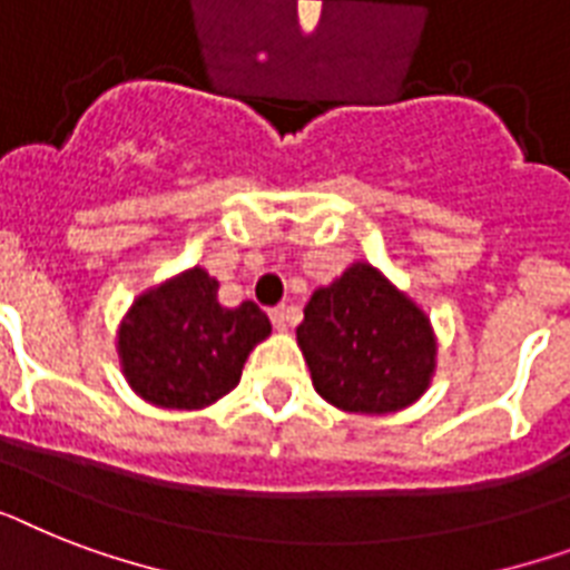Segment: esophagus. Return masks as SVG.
I'll list each match as a JSON object with an SVG mask.
<instances>
[{
  "instance_id": "esophagus-1",
  "label": "esophagus",
  "mask_w": 570,
  "mask_h": 570,
  "mask_svg": "<svg viewBox=\"0 0 570 570\" xmlns=\"http://www.w3.org/2000/svg\"><path fill=\"white\" fill-rule=\"evenodd\" d=\"M272 325H275V331H289V325H293V309L289 307H277L272 309Z\"/></svg>"
}]
</instances>
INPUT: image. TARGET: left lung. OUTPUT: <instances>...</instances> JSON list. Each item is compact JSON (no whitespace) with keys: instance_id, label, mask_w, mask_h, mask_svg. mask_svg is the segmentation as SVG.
Wrapping results in <instances>:
<instances>
[{"instance_id":"obj_1","label":"left lung","mask_w":570,"mask_h":570,"mask_svg":"<svg viewBox=\"0 0 570 570\" xmlns=\"http://www.w3.org/2000/svg\"><path fill=\"white\" fill-rule=\"evenodd\" d=\"M295 336L316 392L342 413H401L436 374L430 316L365 261L309 295Z\"/></svg>"}]
</instances>
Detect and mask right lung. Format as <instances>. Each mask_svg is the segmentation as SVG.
I'll return each instance as SVG.
<instances>
[{
	"instance_id": "1",
	"label": "right lung",
	"mask_w": 570,
	"mask_h": 570,
	"mask_svg": "<svg viewBox=\"0 0 570 570\" xmlns=\"http://www.w3.org/2000/svg\"><path fill=\"white\" fill-rule=\"evenodd\" d=\"M219 281L193 266L142 289L117 327L119 365L134 395L160 410H205L239 383L272 333L254 301L222 307Z\"/></svg>"
}]
</instances>
